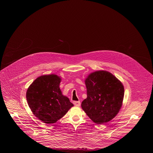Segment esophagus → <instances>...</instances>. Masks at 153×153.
<instances>
[{"label": "esophagus", "mask_w": 153, "mask_h": 153, "mask_svg": "<svg viewBox=\"0 0 153 153\" xmlns=\"http://www.w3.org/2000/svg\"><path fill=\"white\" fill-rule=\"evenodd\" d=\"M73 104L76 106H79L80 105V102L79 101H74L73 102Z\"/></svg>", "instance_id": "34e87169"}]
</instances>
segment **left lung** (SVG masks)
Masks as SVG:
<instances>
[{"instance_id": "obj_1", "label": "left lung", "mask_w": 153, "mask_h": 153, "mask_svg": "<svg viewBox=\"0 0 153 153\" xmlns=\"http://www.w3.org/2000/svg\"><path fill=\"white\" fill-rule=\"evenodd\" d=\"M87 97L82 108L94 123L102 124L112 120L122 105L124 87L111 73L97 71L85 79Z\"/></svg>"}]
</instances>
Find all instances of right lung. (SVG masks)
Instances as JSON below:
<instances>
[{"instance_id":"add662e5","label":"right lung","mask_w":153,"mask_h":153,"mask_svg":"<svg viewBox=\"0 0 153 153\" xmlns=\"http://www.w3.org/2000/svg\"><path fill=\"white\" fill-rule=\"evenodd\" d=\"M61 81L56 74L37 77L29 86L27 100L31 111L45 123H54L61 119L73 106L69 99L62 94Z\"/></svg>"}]
</instances>
